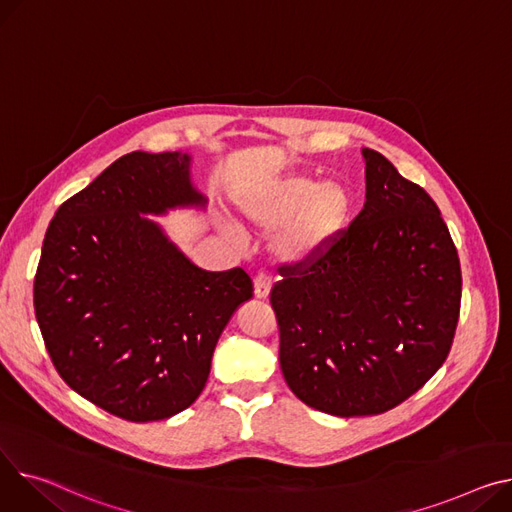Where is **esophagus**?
I'll use <instances>...</instances> for the list:
<instances>
[{
	"mask_svg": "<svg viewBox=\"0 0 512 512\" xmlns=\"http://www.w3.org/2000/svg\"><path fill=\"white\" fill-rule=\"evenodd\" d=\"M269 290H271V278L261 271V274L255 276V296L257 298H267Z\"/></svg>",
	"mask_w": 512,
	"mask_h": 512,
	"instance_id": "34e87169",
	"label": "esophagus"
}]
</instances>
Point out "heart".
Here are the masks:
<instances>
[{"label":"heart","instance_id":"1","mask_svg":"<svg viewBox=\"0 0 512 512\" xmlns=\"http://www.w3.org/2000/svg\"><path fill=\"white\" fill-rule=\"evenodd\" d=\"M236 206L255 228L278 230L274 251L282 261L306 263L325 253L346 230L352 216V193L339 181L321 183L311 175L296 173L241 193ZM222 230L238 238L232 224H222Z\"/></svg>","mask_w":512,"mask_h":512}]
</instances>
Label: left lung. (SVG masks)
<instances>
[{"instance_id":"left-lung-1","label":"left lung","mask_w":512,"mask_h":512,"mask_svg":"<svg viewBox=\"0 0 512 512\" xmlns=\"http://www.w3.org/2000/svg\"><path fill=\"white\" fill-rule=\"evenodd\" d=\"M366 201L319 257L280 267L269 302L292 393L319 412L377 416L447 360L461 265L432 197L379 152L362 150Z\"/></svg>"}]
</instances>
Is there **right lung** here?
Here are the masks:
<instances>
[{
  "mask_svg": "<svg viewBox=\"0 0 512 512\" xmlns=\"http://www.w3.org/2000/svg\"><path fill=\"white\" fill-rule=\"evenodd\" d=\"M191 156L131 152L55 212L34 315L59 377L129 422L175 416L210 377L218 337L253 296L247 271L193 265L144 214L206 206Z\"/></svg>",
  "mask_w": 512,
  "mask_h": 512,
  "instance_id": "obj_1",
  "label": "right lung"
}]
</instances>
